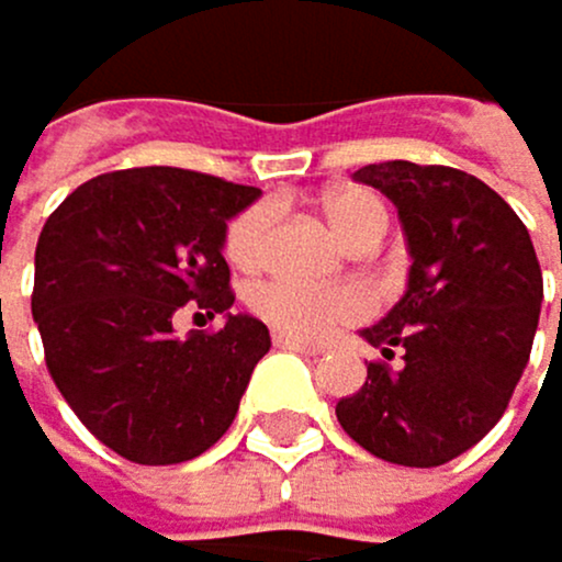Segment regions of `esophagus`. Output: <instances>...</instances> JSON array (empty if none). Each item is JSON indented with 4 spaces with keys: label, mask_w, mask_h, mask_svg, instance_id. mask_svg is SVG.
<instances>
[{
    "label": "esophagus",
    "mask_w": 562,
    "mask_h": 562,
    "mask_svg": "<svg viewBox=\"0 0 562 562\" xmlns=\"http://www.w3.org/2000/svg\"><path fill=\"white\" fill-rule=\"evenodd\" d=\"M274 348H284V351H302V355H319L324 351V345H313V341H299V337L292 334H274Z\"/></svg>",
    "instance_id": "1"
}]
</instances>
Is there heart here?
Instances as JSON below:
<instances>
[{"instance_id": "1", "label": "heart", "mask_w": 562, "mask_h": 562, "mask_svg": "<svg viewBox=\"0 0 562 562\" xmlns=\"http://www.w3.org/2000/svg\"><path fill=\"white\" fill-rule=\"evenodd\" d=\"M324 214L334 232L355 249H373L386 232V203L362 186H345L324 196ZM270 232H274V207L267 200L249 203L238 211L225 228V257L238 270H257L270 257ZM246 305L252 316H260L281 334H292L299 341H319L337 327L359 324L369 313V295L359 284H302L292 278H267L246 292Z\"/></svg>"}]
</instances>
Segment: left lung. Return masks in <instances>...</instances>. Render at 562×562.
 I'll list each match as a JSON object with an SVG mask.
<instances>
[{
  "instance_id": "obj_1",
  "label": "left lung",
  "mask_w": 562,
  "mask_h": 562,
  "mask_svg": "<svg viewBox=\"0 0 562 562\" xmlns=\"http://www.w3.org/2000/svg\"><path fill=\"white\" fill-rule=\"evenodd\" d=\"M355 179L394 200L412 270L404 299L362 330L383 359L337 401V423L391 464H447L507 412L539 327L542 267L510 203L461 168L383 161Z\"/></svg>"
}]
</instances>
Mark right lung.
<instances>
[{
  "instance_id": "obj_1",
  "label": "right lung",
  "mask_w": 562,
  "mask_h": 562,
  "mask_svg": "<svg viewBox=\"0 0 562 562\" xmlns=\"http://www.w3.org/2000/svg\"><path fill=\"white\" fill-rule=\"evenodd\" d=\"M260 196L186 168H126L77 186L34 249L31 313L45 366L80 423L133 464L193 461L228 432L270 348L257 316H232L221 257L228 217ZM226 313L175 334L179 312Z\"/></svg>"
}]
</instances>
